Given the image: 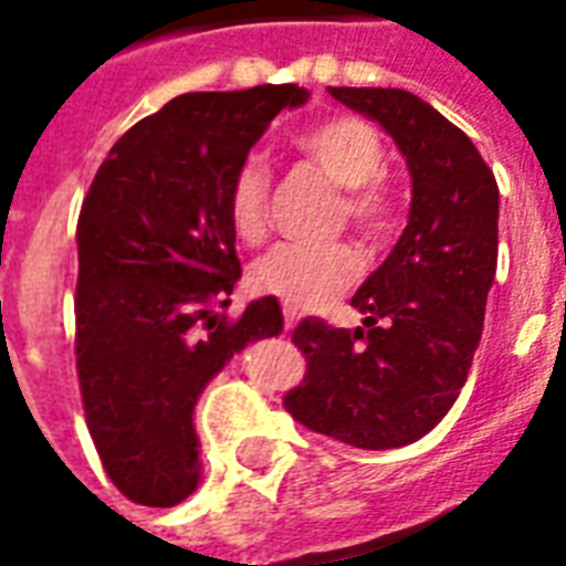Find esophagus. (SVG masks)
<instances>
[{
    "instance_id": "obj_1",
    "label": "esophagus",
    "mask_w": 566,
    "mask_h": 566,
    "mask_svg": "<svg viewBox=\"0 0 566 566\" xmlns=\"http://www.w3.org/2000/svg\"><path fill=\"white\" fill-rule=\"evenodd\" d=\"M296 321H300V315H296V308H284V331H294Z\"/></svg>"
}]
</instances>
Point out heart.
Listing matches in <instances>:
<instances>
[{
  "mask_svg": "<svg viewBox=\"0 0 566 566\" xmlns=\"http://www.w3.org/2000/svg\"><path fill=\"white\" fill-rule=\"evenodd\" d=\"M312 166L345 187L343 214L369 239L391 223V193L385 185V142L379 129L360 117H331L296 136ZM227 214L245 245H258L270 227V169L260 154L239 163L227 190ZM360 258L352 245H275L251 266V284L260 294L279 296L296 308L331 303L355 282Z\"/></svg>",
  "mask_w": 566,
  "mask_h": 566,
  "instance_id": "obj_1",
  "label": "heart"
}]
</instances>
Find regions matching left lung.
Returning a JSON list of instances; mask_svg holds the SVG:
<instances>
[{"mask_svg": "<svg viewBox=\"0 0 566 566\" xmlns=\"http://www.w3.org/2000/svg\"><path fill=\"white\" fill-rule=\"evenodd\" d=\"M331 96L391 136L412 175V206L388 260L352 296L364 327L300 321L306 379L284 394V409L355 449H400L449 416L473 367L497 272L500 190L473 142L416 93Z\"/></svg>", "mask_w": 566, "mask_h": 566, "instance_id": "1", "label": "left lung"}]
</instances>
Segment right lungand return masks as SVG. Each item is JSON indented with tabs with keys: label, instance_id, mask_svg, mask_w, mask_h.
I'll return each mask as SVG.
<instances>
[{
	"label": "right lung",
	"instance_id": "add662e5",
	"mask_svg": "<svg viewBox=\"0 0 566 566\" xmlns=\"http://www.w3.org/2000/svg\"><path fill=\"white\" fill-rule=\"evenodd\" d=\"M296 84L185 93L127 129L78 218L75 357L93 446L117 491L175 506L202 479L193 409L233 355L284 327L275 296L227 321L242 275L227 190Z\"/></svg>",
	"mask_w": 566,
	"mask_h": 566
}]
</instances>
